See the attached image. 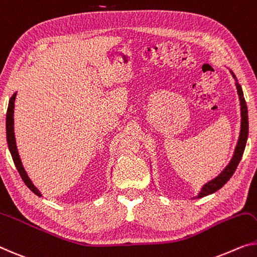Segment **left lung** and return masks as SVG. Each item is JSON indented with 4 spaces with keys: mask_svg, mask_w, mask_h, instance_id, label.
I'll return each instance as SVG.
<instances>
[{
    "mask_svg": "<svg viewBox=\"0 0 257 257\" xmlns=\"http://www.w3.org/2000/svg\"><path fill=\"white\" fill-rule=\"evenodd\" d=\"M233 75V72H232ZM233 77L235 78V76L233 75ZM236 90H238V94L240 98V106H241V130H240V136H239V141H238V145H236L234 155L232 157V160L229 162L226 168L221 172V173L218 175L216 179L211 180V181L204 185V187L202 188V191L198 194V197H204L206 195L212 194L214 191H217L218 189H220L225 183H226L231 177L234 173L236 167H238L239 163L241 158H242L244 148H246V142H247V137H248V110H247V105H246V100L243 98V92L242 89H241L240 84L236 82Z\"/></svg>",
    "mask_w": 257,
    "mask_h": 257,
    "instance_id": "obj_1",
    "label": "left lung"
}]
</instances>
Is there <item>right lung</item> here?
Here are the masks:
<instances>
[{
	"instance_id": "1",
	"label": "right lung",
	"mask_w": 257,
	"mask_h": 257,
	"mask_svg": "<svg viewBox=\"0 0 257 257\" xmlns=\"http://www.w3.org/2000/svg\"><path fill=\"white\" fill-rule=\"evenodd\" d=\"M15 99H16V93H15L13 97L10 98L9 100V105H8V110H7V142H8V147H9V150L11 153V157H13V160L15 163V166H16L17 171L21 178L23 179V181L29 188L33 191L34 194L38 195V196H41L40 191L38 190L36 187L33 186V183L31 182V180L29 179L28 174L24 170V167L22 165L21 158H19L18 151H17V147H16V140H15V133H14V107H15Z\"/></svg>"
}]
</instances>
